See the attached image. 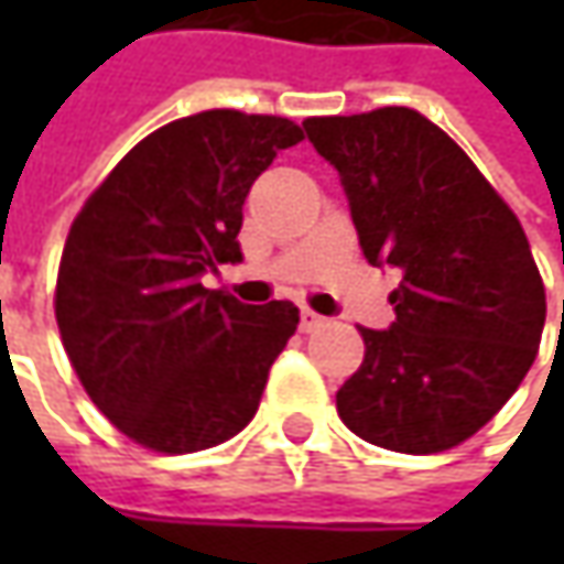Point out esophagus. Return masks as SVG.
Returning <instances> with one entry per match:
<instances>
[{
    "label": "esophagus",
    "instance_id": "34e87169",
    "mask_svg": "<svg viewBox=\"0 0 564 564\" xmlns=\"http://www.w3.org/2000/svg\"><path fill=\"white\" fill-rule=\"evenodd\" d=\"M319 326H326V316H319L314 314L311 307H304V311H301V329H304V333H314Z\"/></svg>",
    "mask_w": 564,
    "mask_h": 564
}]
</instances>
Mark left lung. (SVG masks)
I'll return each mask as SVG.
<instances>
[{
    "label": "left lung",
    "instance_id": "obj_1",
    "mask_svg": "<svg viewBox=\"0 0 564 564\" xmlns=\"http://www.w3.org/2000/svg\"><path fill=\"white\" fill-rule=\"evenodd\" d=\"M304 131L338 172L367 263L401 270L395 323L360 326L367 351L336 392L338 417L404 455L465 443L514 395L540 348L546 292L524 228L414 109L307 119Z\"/></svg>",
    "mask_w": 564,
    "mask_h": 564
}]
</instances>
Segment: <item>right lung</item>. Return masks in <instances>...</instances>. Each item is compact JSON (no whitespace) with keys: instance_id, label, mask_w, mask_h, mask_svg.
Returning <instances> with one entry per match:
<instances>
[{"instance_id":"right-lung-1","label":"right lung","mask_w":564,"mask_h":564,"mask_svg":"<svg viewBox=\"0 0 564 564\" xmlns=\"http://www.w3.org/2000/svg\"><path fill=\"white\" fill-rule=\"evenodd\" d=\"M301 138L294 121L235 109L169 121L77 213L55 319L87 395L134 443L200 452L257 414L297 307L241 304L200 279L241 260L250 185Z\"/></svg>"}]
</instances>
